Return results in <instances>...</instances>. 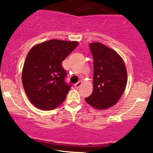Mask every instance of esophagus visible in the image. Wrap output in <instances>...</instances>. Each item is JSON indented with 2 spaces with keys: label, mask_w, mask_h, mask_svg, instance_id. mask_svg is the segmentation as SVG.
I'll return each mask as SVG.
<instances>
[{
  "label": "esophagus",
  "mask_w": 153,
  "mask_h": 153,
  "mask_svg": "<svg viewBox=\"0 0 153 153\" xmlns=\"http://www.w3.org/2000/svg\"><path fill=\"white\" fill-rule=\"evenodd\" d=\"M82 85V82H77L76 84H75L74 85V87H75V88H76V89H78V88H79L80 87H81V85Z\"/></svg>",
  "instance_id": "34e87169"
}]
</instances>
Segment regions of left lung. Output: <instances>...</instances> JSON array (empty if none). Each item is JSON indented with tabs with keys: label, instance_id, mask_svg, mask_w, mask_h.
<instances>
[{
	"label": "left lung",
	"instance_id": "8db88e82",
	"mask_svg": "<svg viewBox=\"0 0 153 153\" xmlns=\"http://www.w3.org/2000/svg\"><path fill=\"white\" fill-rule=\"evenodd\" d=\"M93 58V91L85 100L96 109L114 105L127 83L125 63L116 51L100 42L89 44Z\"/></svg>",
	"mask_w": 153,
	"mask_h": 153
}]
</instances>
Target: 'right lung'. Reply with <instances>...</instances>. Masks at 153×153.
<instances>
[{
  "label": "right lung",
  "instance_id": "1",
  "mask_svg": "<svg viewBox=\"0 0 153 153\" xmlns=\"http://www.w3.org/2000/svg\"><path fill=\"white\" fill-rule=\"evenodd\" d=\"M79 43L51 39L32 47L24 63L22 85L30 102L39 109L56 108L66 99L71 85L65 82L63 61Z\"/></svg>",
  "mask_w": 153,
  "mask_h": 153
}]
</instances>
